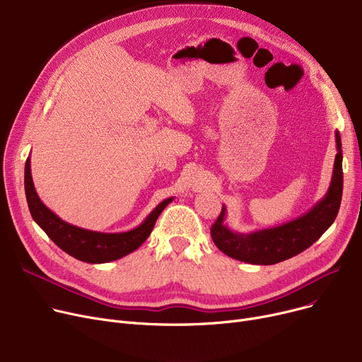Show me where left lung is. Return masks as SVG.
Instances as JSON below:
<instances>
[{
  "label": "left lung",
  "mask_w": 362,
  "mask_h": 362,
  "mask_svg": "<svg viewBox=\"0 0 362 362\" xmlns=\"http://www.w3.org/2000/svg\"><path fill=\"white\" fill-rule=\"evenodd\" d=\"M336 148L333 175L326 195L311 210L284 224L261 229L250 233L233 232L226 224V206L211 227V238L217 248L227 257L257 265H272L289 259L317 242L333 224L344 191V173H341V141L336 130Z\"/></svg>",
  "instance_id": "left-lung-1"
}]
</instances>
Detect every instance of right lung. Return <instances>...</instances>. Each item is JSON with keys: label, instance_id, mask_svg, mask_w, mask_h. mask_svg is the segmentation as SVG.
<instances>
[{"label": "right lung", "instance_id": "right-lung-1", "mask_svg": "<svg viewBox=\"0 0 362 362\" xmlns=\"http://www.w3.org/2000/svg\"><path fill=\"white\" fill-rule=\"evenodd\" d=\"M25 192L35 223L60 250L76 259L89 264L116 261L136 251L151 235L161 211L175 199L171 197L161 201L135 229L119 233H104L73 226L49 210L36 194L30 173V158H28L25 164Z\"/></svg>", "mask_w": 362, "mask_h": 362}]
</instances>
